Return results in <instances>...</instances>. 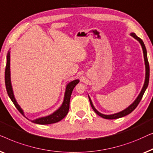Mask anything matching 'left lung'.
Here are the masks:
<instances>
[{"label": "left lung", "instance_id": "1", "mask_svg": "<svg viewBox=\"0 0 153 153\" xmlns=\"http://www.w3.org/2000/svg\"><path fill=\"white\" fill-rule=\"evenodd\" d=\"M131 36H132L134 39H136L137 41H139V42L140 43L142 47V49H143V57H144V61H145V65H146V78H145V82H144L143 87L142 88L141 91L139 94V95L138 96V97L137 98L136 100L134 101V102L132 103V105H130L128 108H126L124 110H123L122 111H120L119 113L117 114H111V115H105V114H102L99 112L98 111H97L95 107L93 105V103H92L91 98H89V102L90 104H91V106L92 107V109H94V111L97 114L98 116H100L102 118H104V119H119V118H121L129 114H130L133 110H134V109L137 107V105H139V102H140L142 97H143L144 92H145L146 89H147L148 86V82H149V77H150V67H149V63H148V57H147V51H146V48L145 45H144V43L143 41H142L141 39L138 37L136 34L134 33H131Z\"/></svg>", "mask_w": 153, "mask_h": 153}]
</instances>
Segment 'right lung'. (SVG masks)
<instances>
[{
  "label": "right lung",
  "mask_w": 153,
  "mask_h": 153,
  "mask_svg": "<svg viewBox=\"0 0 153 153\" xmlns=\"http://www.w3.org/2000/svg\"><path fill=\"white\" fill-rule=\"evenodd\" d=\"M5 87L7 89V92L9 97L11 99L12 101L14 103L15 107L19 111V112L23 114V111L21 107L19 106L17 103L16 99L14 98V93H13V90L12 87L11 79H10V52H8L7 55V64H6L5 71ZM79 82V79H75V80L71 82L66 85V91L64 94V98L63 103H62V106L59 107L57 110H56L55 112H53L52 114L47 116L45 117H42L39 119H36L35 120H32V122L36 124L41 125H47L59 122L62 119H64L66 117L69 110V103H70V98L71 96L72 91L74 90V87Z\"/></svg>",
  "instance_id": "right-lung-1"
}]
</instances>
